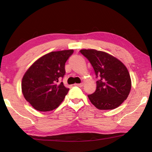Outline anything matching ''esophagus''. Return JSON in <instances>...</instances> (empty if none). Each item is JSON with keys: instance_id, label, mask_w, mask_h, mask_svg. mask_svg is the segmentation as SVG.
I'll list each match as a JSON object with an SVG mask.
<instances>
[{"instance_id": "1", "label": "esophagus", "mask_w": 152, "mask_h": 152, "mask_svg": "<svg viewBox=\"0 0 152 152\" xmlns=\"http://www.w3.org/2000/svg\"><path fill=\"white\" fill-rule=\"evenodd\" d=\"M75 86H76L78 87H82L83 86V83H76V84H75Z\"/></svg>"}]
</instances>
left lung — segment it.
<instances>
[{
	"mask_svg": "<svg viewBox=\"0 0 152 152\" xmlns=\"http://www.w3.org/2000/svg\"><path fill=\"white\" fill-rule=\"evenodd\" d=\"M80 52L92 64L98 78L95 92L88 95L91 103L99 110H113L120 106L131 88L130 75L124 64L100 50L83 49Z\"/></svg>",
	"mask_w": 152,
	"mask_h": 152,
	"instance_id": "left-lung-1",
	"label": "left lung"
}]
</instances>
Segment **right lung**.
I'll use <instances>...</instances> for the list:
<instances>
[{
    "label": "right lung",
    "instance_id": "right-lung-1",
    "mask_svg": "<svg viewBox=\"0 0 152 152\" xmlns=\"http://www.w3.org/2000/svg\"><path fill=\"white\" fill-rule=\"evenodd\" d=\"M73 50L50 52L34 62L21 83L26 100L36 110H53L60 106L69 89L59 83L65 75L64 65Z\"/></svg>",
    "mask_w": 152,
    "mask_h": 152
}]
</instances>
